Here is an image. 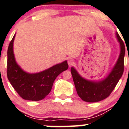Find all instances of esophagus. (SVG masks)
<instances>
[{
    "label": "esophagus",
    "mask_w": 129,
    "mask_h": 129,
    "mask_svg": "<svg viewBox=\"0 0 129 129\" xmlns=\"http://www.w3.org/2000/svg\"><path fill=\"white\" fill-rule=\"evenodd\" d=\"M74 62L72 59H68V64L69 67H72L74 64Z\"/></svg>",
    "instance_id": "1"
}]
</instances>
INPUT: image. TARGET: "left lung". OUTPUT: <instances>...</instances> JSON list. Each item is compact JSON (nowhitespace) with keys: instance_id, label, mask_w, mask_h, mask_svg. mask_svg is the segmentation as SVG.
<instances>
[{"instance_id":"obj_1","label":"left lung","mask_w":129,"mask_h":129,"mask_svg":"<svg viewBox=\"0 0 129 129\" xmlns=\"http://www.w3.org/2000/svg\"><path fill=\"white\" fill-rule=\"evenodd\" d=\"M116 36L120 43V55L113 70L105 79L100 82L89 81L81 77L73 67L71 68V73L77 93L84 101L93 103L108 98L122 76L124 71L125 48L123 41L118 33H116Z\"/></svg>"}]
</instances>
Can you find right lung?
<instances>
[{
  "label": "right lung",
  "mask_w": 129,
  "mask_h": 129,
  "mask_svg": "<svg viewBox=\"0 0 129 129\" xmlns=\"http://www.w3.org/2000/svg\"><path fill=\"white\" fill-rule=\"evenodd\" d=\"M15 35L8 49L7 76L15 91L22 99L29 101L42 100L50 92L53 82L61 72L67 70V61L57 64L37 74H28L15 62L13 51Z\"/></svg>",
  "instance_id": "right-lung-1"
}]
</instances>
